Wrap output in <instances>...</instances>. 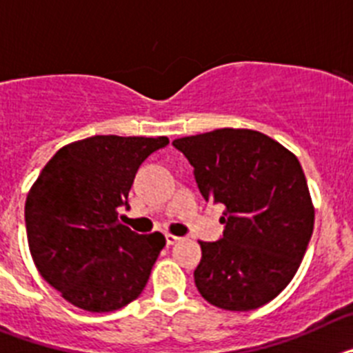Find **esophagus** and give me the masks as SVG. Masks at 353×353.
I'll use <instances>...</instances> for the list:
<instances>
[{
    "instance_id": "obj_1",
    "label": "esophagus",
    "mask_w": 353,
    "mask_h": 353,
    "mask_svg": "<svg viewBox=\"0 0 353 353\" xmlns=\"http://www.w3.org/2000/svg\"><path fill=\"white\" fill-rule=\"evenodd\" d=\"M179 236H176V235H170V233H168V235H166V244L168 245H174V244H176V242H179Z\"/></svg>"
}]
</instances>
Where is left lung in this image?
I'll return each instance as SVG.
<instances>
[{"mask_svg": "<svg viewBox=\"0 0 353 353\" xmlns=\"http://www.w3.org/2000/svg\"><path fill=\"white\" fill-rule=\"evenodd\" d=\"M199 192L223 203V239L201 242L194 283L221 310L251 311L288 286L310 244L314 207L301 162L251 129H215L174 139Z\"/></svg>", "mask_w": 353, "mask_h": 353, "instance_id": "left-lung-1", "label": "left lung"}]
</instances>
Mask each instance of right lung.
<instances>
[{
	"mask_svg": "<svg viewBox=\"0 0 353 353\" xmlns=\"http://www.w3.org/2000/svg\"><path fill=\"white\" fill-rule=\"evenodd\" d=\"M166 136H92L65 145L31 185L24 205L28 245L40 276L90 313L120 310L145 290L166 239L118 221L145 159Z\"/></svg>",
	"mask_w": 353,
	"mask_h": 353,
	"instance_id": "add662e5",
	"label": "right lung"
}]
</instances>
